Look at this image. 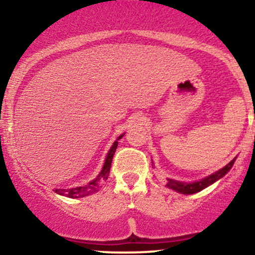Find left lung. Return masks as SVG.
Listing matches in <instances>:
<instances>
[{
    "mask_svg": "<svg viewBox=\"0 0 255 255\" xmlns=\"http://www.w3.org/2000/svg\"><path fill=\"white\" fill-rule=\"evenodd\" d=\"M235 160H236V157L234 158L230 163H228L224 168L219 169L218 171L213 172V174L201 178V180L199 181H194V182H182V181H176V180H172V178H168V182H166L165 186L168 187V188L172 189V191L181 193V194H194V193L203 191V189L206 188V187L211 186L212 183H215L216 181L219 180V178H222L224 175H227L228 172L230 171V169L233 168L234 162H235Z\"/></svg>",
    "mask_w": 255,
    "mask_h": 255,
    "instance_id": "left-lung-1",
    "label": "left lung"
}]
</instances>
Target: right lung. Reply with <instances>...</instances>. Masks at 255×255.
Returning a JSON list of instances; mask_svg holds the SVG:
<instances>
[{
  "instance_id": "add662e5",
  "label": "right lung",
  "mask_w": 255,
  "mask_h": 255,
  "mask_svg": "<svg viewBox=\"0 0 255 255\" xmlns=\"http://www.w3.org/2000/svg\"><path fill=\"white\" fill-rule=\"evenodd\" d=\"M124 135H125V134H121V135H120L118 139H116V141L114 142L113 146L110 147V150L107 154V158H105L103 168H102L101 172H99L98 176L96 177L95 180L90 181V182L87 184H85V186L75 187V188H69V189L56 188V189H55V193H57V194H60V195H63V197H68V198L75 199V198H84V197H86V195L92 194V193L98 192L99 184H101L102 181L108 180V176H109V172H110L111 162H113L114 153H115L116 147H118V145H119L118 140L121 139V137Z\"/></svg>"
}]
</instances>
